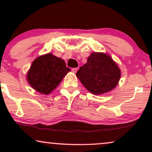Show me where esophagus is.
I'll return each instance as SVG.
<instances>
[{
	"label": "esophagus",
	"mask_w": 152,
	"mask_h": 152,
	"mask_svg": "<svg viewBox=\"0 0 152 152\" xmlns=\"http://www.w3.org/2000/svg\"><path fill=\"white\" fill-rule=\"evenodd\" d=\"M78 68H73L72 69V71L74 73H76V71H78Z\"/></svg>",
	"instance_id": "esophagus-1"
}]
</instances>
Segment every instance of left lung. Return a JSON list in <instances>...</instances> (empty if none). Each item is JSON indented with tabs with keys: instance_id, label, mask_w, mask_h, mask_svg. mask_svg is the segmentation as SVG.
Listing matches in <instances>:
<instances>
[{
	"instance_id": "1",
	"label": "left lung",
	"mask_w": 152,
	"mask_h": 152,
	"mask_svg": "<svg viewBox=\"0 0 152 152\" xmlns=\"http://www.w3.org/2000/svg\"><path fill=\"white\" fill-rule=\"evenodd\" d=\"M76 76L87 90L99 95L116 87L121 71L109 56L103 53H92L86 64L76 72Z\"/></svg>"
}]
</instances>
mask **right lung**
I'll return each instance as SVG.
<instances>
[{"label": "right lung", "mask_w": 152, "mask_h": 152, "mask_svg": "<svg viewBox=\"0 0 152 152\" xmlns=\"http://www.w3.org/2000/svg\"><path fill=\"white\" fill-rule=\"evenodd\" d=\"M70 71L64 61L48 53L38 57L33 62L28 72L27 80L35 90L48 94L58 86Z\"/></svg>", "instance_id": "add662e5"}]
</instances>
